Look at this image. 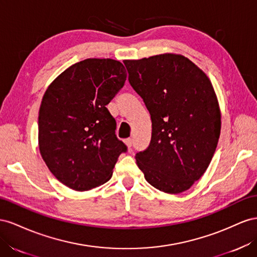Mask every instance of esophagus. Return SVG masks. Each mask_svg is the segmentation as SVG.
Listing matches in <instances>:
<instances>
[{
    "label": "esophagus",
    "mask_w": 257,
    "mask_h": 257,
    "mask_svg": "<svg viewBox=\"0 0 257 257\" xmlns=\"http://www.w3.org/2000/svg\"><path fill=\"white\" fill-rule=\"evenodd\" d=\"M133 139L131 138H128L127 140H126V145H127V148H128V151L129 152H133V149H131V146H133Z\"/></svg>",
    "instance_id": "34e87169"
}]
</instances>
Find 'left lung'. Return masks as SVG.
Returning a JSON list of instances; mask_svg holds the SVG:
<instances>
[{
	"label": "left lung",
	"instance_id": "obj_1",
	"mask_svg": "<svg viewBox=\"0 0 257 257\" xmlns=\"http://www.w3.org/2000/svg\"><path fill=\"white\" fill-rule=\"evenodd\" d=\"M152 118L148 150L137 165L152 186L180 194L206 172L221 135V109L210 78L179 54L123 60Z\"/></svg>",
	"mask_w": 257,
	"mask_h": 257
}]
</instances>
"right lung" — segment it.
Returning <instances> with one entry per match:
<instances>
[{"label":"right lung","instance_id":"obj_1","mask_svg":"<svg viewBox=\"0 0 257 257\" xmlns=\"http://www.w3.org/2000/svg\"><path fill=\"white\" fill-rule=\"evenodd\" d=\"M126 78L121 62L89 58L71 65L47 87L39 112V149L63 185L85 192L112 178L127 148L115 136L116 121L106 105Z\"/></svg>","mask_w":257,"mask_h":257}]
</instances>
